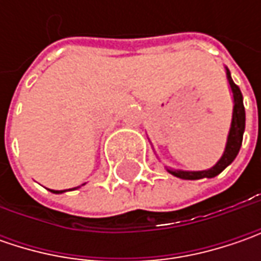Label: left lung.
Returning <instances> with one entry per match:
<instances>
[{"instance_id": "8db88e82", "label": "left lung", "mask_w": 261, "mask_h": 261, "mask_svg": "<svg viewBox=\"0 0 261 261\" xmlns=\"http://www.w3.org/2000/svg\"><path fill=\"white\" fill-rule=\"evenodd\" d=\"M226 69V78L232 91V97H234V107H232V120H231V127L228 132V138H226V145L224 149L222 156L218 160L215 166L207 168V170H200V171H186V170H174V168H168L166 170L170 174L175 175L178 178L183 180H199V178H212L215 175L221 174L226 167L229 166L236 156L240 152V148L243 144V135H244V129H246V110H244V103H243V94L240 91L238 86L231 78V72L229 69Z\"/></svg>"}]
</instances>
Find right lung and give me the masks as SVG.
Instances as JSON below:
<instances>
[{
    "mask_svg": "<svg viewBox=\"0 0 261 261\" xmlns=\"http://www.w3.org/2000/svg\"><path fill=\"white\" fill-rule=\"evenodd\" d=\"M71 190H72V189H71ZM50 192H52V193H56V195H58V193H64L65 190H50Z\"/></svg>",
    "mask_w": 261,
    "mask_h": 261,
    "instance_id": "obj_1",
    "label": "right lung"
}]
</instances>
